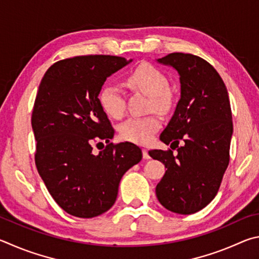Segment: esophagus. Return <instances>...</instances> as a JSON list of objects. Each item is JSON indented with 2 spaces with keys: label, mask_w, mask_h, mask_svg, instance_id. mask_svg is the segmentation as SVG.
Returning <instances> with one entry per match:
<instances>
[{
  "label": "esophagus",
  "mask_w": 259,
  "mask_h": 259,
  "mask_svg": "<svg viewBox=\"0 0 259 259\" xmlns=\"http://www.w3.org/2000/svg\"><path fill=\"white\" fill-rule=\"evenodd\" d=\"M142 153H143V158L144 159H150V155H149V152H148V149H146V148H143L142 149Z\"/></svg>",
  "instance_id": "esophagus-1"
}]
</instances>
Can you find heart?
<instances>
[{"mask_svg":"<svg viewBox=\"0 0 259 259\" xmlns=\"http://www.w3.org/2000/svg\"><path fill=\"white\" fill-rule=\"evenodd\" d=\"M125 83L132 90L150 97V110L168 111L173 102L169 92V81L164 72L151 63L142 62L131 70L125 77ZM99 102L102 110L109 117L119 119L125 112V100L121 91L116 85H106L100 91ZM160 127L157 116L132 118L120 126L119 133L122 140L138 144H147L151 141Z\"/></svg>","mask_w":259,"mask_h":259,"instance_id":"obj_1","label":"heart"}]
</instances>
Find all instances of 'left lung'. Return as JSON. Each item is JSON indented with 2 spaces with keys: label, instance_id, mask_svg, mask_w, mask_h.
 I'll list each match as a JSON object with an SVG mask.
<instances>
[{
  "label": "left lung",
  "instance_id": "8db88e82",
  "mask_svg": "<svg viewBox=\"0 0 259 259\" xmlns=\"http://www.w3.org/2000/svg\"><path fill=\"white\" fill-rule=\"evenodd\" d=\"M158 62L179 71L181 99L160 135L171 150L149 151L167 168L156 194L166 209L189 215L215 198L229 166L233 132L230 99L222 77L202 58L175 52Z\"/></svg>",
  "mask_w": 259,
  "mask_h": 259
}]
</instances>
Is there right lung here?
I'll list each match as a JSON object with an SVG mask.
<instances>
[{
	"label": "right lung",
	"instance_id": "right-lung-1",
	"mask_svg": "<svg viewBox=\"0 0 259 259\" xmlns=\"http://www.w3.org/2000/svg\"><path fill=\"white\" fill-rule=\"evenodd\" d=\"M130 61L102 54L63 59L39 84L31 113L35 164L54 201L72 216L110 209L122 175L142 159L135 144L110 142L115 131L99 102L107 77ZM103 142L95 154L93 144Z\"/></svg>",
	"mask_w": 259,
	"mask_h": 259
}]
</instances>
